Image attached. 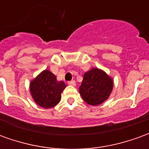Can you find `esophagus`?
Returning <instances> with one entry per match:
<instances>
[{"label":"esophagus","instance_id":"obj_1","mask_svg":"<svg viewBox=\"0 0 149 149\" xmlns=\"http://www.w3.org/2000/svg\"><path fill=\"white\" fill-rule=\"evenodd\" d=\"M68 84H69V85H72V86H75V85H76V81H68Z\"/></svg>","mask_w":149,"mask_h":149}]
</instances>
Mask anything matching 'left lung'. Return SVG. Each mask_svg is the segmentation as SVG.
Instances as JSON below:
<instances>
[{
  "instance_id": "left-lung-1",
  "label": "left lung",
  "mask_w": 149,
  "mask_h": 149,
  "mask_svg": "<svg viewBox=\"0 0 149 149\" xmlns=\"http://www.w3.org/2000/svg\"><path fill=\"white\" fill-rule=\"evenodd\" d=\"M113 81L108 75L98 68L85 72L79 88L84 100L91 105H99L109 97Z\"/></svg>"
}]
</instances>
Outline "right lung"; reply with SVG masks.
<instances>
[{
    "mask_svg": "<svg viewBox=\"0 0 149 149\" xmlns=\"http://www.w3.org/2000/svg\"><path fill=\"white\" fill-rule=\"evenodd\" d=\"M65 87L63 81H57L55 75L45 70L30 83V93L39 106L50 109L60 102L61 93Z\"/></svg>",
    "mask_w": 149,
    "mask_h": 149,
    "instance_id": "add662e5",
    "label": "right lung"
}]
</instances>
